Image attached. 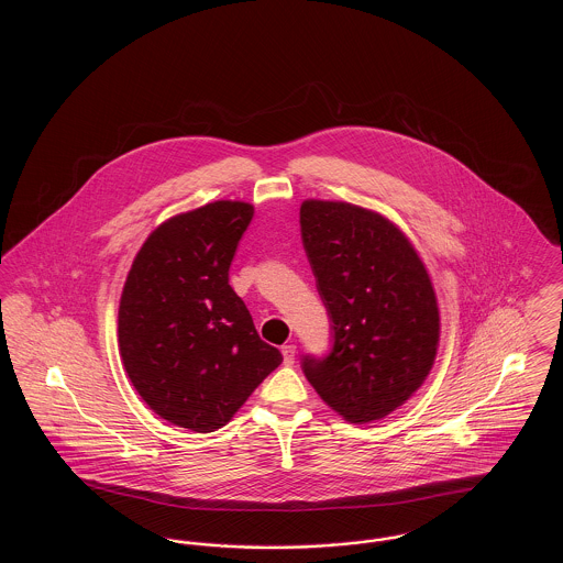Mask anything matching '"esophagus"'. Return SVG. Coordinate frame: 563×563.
Segmentation results:
<instances>
[{"label":"esophagus","mask_w":563,"mask_h":563,"mask_svg":"<svg viewBox=\"0 0 563 563\" xmlns=\"http://www.w3.org/2000/svg\"><path fill=\"white\" fill-rule=\"evenodd\" d=\"M283 358H285V365H294V363H295V346H294V344H287V346H283Z\"/></svg>","instance_id":"34e87169"}]
</instances>
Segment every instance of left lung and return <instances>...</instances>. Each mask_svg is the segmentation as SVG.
Segmentation results:
<instances>
[{
  "mask_svg": "<svg viewBox=\"0 0 563 563\" xmlns=\"http://www.w3.org/2000/svg\"><path fill=\"white\" fill-rule=\"evenodd\" d=\"M301 241L327 308L333 346L301 369L349 422H374L427 379L439 346L429 272L386 217L349 202L306 200Z\"/></svg>",
  "mask_w": 563,
  "mask_h": 563,
  "instance_id": "left-lung-1",
  "label": "left lung"
}]
</instances>
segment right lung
Here are the masks:
<instances>
[{
  "mask_svg": "<svg viewBox=\"0 0 563 563\" xmlns=\"http://www.w3.org/2000/svg\"><path fill=\"white\" fill-rule=\"evenodd\" d=\"M253 219L217 200L158 225L134 257L118 310V342L136 393L194 432L225 427L280 363L239 295L230 266Z\"/></svg>",
  "mask_w": 563,
  "mask_h": 563,
  "instance_id": "add662e5",
  "label": "right lung"
}]
</instances>
